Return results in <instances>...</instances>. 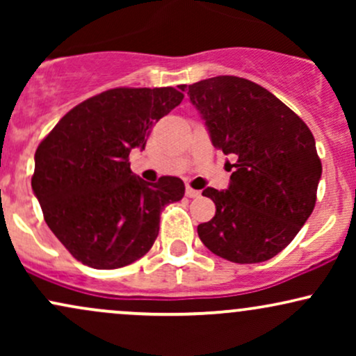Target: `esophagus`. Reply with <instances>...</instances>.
Masks as SVG:
<instances>
[{
  "mask_svg": "<svg viewBox=\"0 0 356 356\" xmlns=\"http://www.w3.org/2000/svg\"><path fill=\"white\" fill-rule=\"evenodd\" d=\"M186 195H187V197H191V199H195V197H199V195H201V191H195V189H192V187L187 186L186 187Z\"/></svg>",
  "mask_w": 356,
  "mask_h": 356,
  "instance_id": "34e87169",
  "label": "esophagus"
}]
</instances>
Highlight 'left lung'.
I'll use <instances>...</instances> for the list:
<instances>
[{
	"instance_id": "left-lung-1",
	"label": "left lung",
	"mask_w": 356,
	"mask_h": 356,
	"mask_svg": "<svg viewBox=\"0 0 356 356\" xmlns=\"http://www.w3.org/2000/svg\"><path fill=\"white\" fill-rule=\"evenodd\" d=\"M179 88L201 113L212 145L234 161L226 162L232 169L226 191H202L216 216L199 224V238L232 263L271 259L314 209L321 161L312 130L251 80L220 75Z\"/></svg>"
}]
</instances>
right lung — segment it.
<instances>
[{"instance_id":"obj_1","label":"right lung","mask_w":356,"mask_h":356,"mask_svg":"<svg viewBox=\"0 0 356 356\" xmlns=\"http://www.w3.org/2000/svg\"><path fill=\"white\" fill-rule=\"evenodd\" d=\"M182 99L172 87L107 90L72 108L38 145L31 187L48 227L80 263L115 269L140 259L162 209L184 197L179 177L145 182L129 162Z\"/></svg>"}]
</instances>
